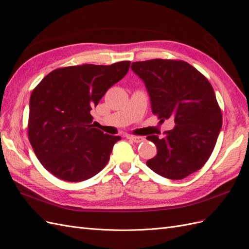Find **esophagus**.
Instances as JSON below:
<instances>
[{
    "instance_id": "esophagus-1",
    "label": "esophagus",
    "mask_w": 249,
    "mask_h": 249,
    "mask_svg": "<svg viewBox=\"0 0 249 249\" xmlns=\"http://www.w3.org/2000/svg\"><path fill=\"white\" fill-rule=\"evenodd\" d=\"M127 139L134 141L135 143H140L142 141H144V138L140 136H127Z\"/></svg>"
}]
</instances>
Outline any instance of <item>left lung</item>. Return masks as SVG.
Wrapping results in <instances>:
<instances>
[{
  "mask_svg": "<svg viewBox=\"0 0 249 249\" xmlns=\"http://www.w3.org/2000/svg\"><path fill=\"white\" fill-rule=\"evenodd\" d=\"M131 69L144 82L154 114L176 123L164 138L146 137L158 149L147 166L170 179H182L199 170L212 154L222 126L212 85L182 60L153 59L134 62Z\"/></svg>",
  "mask_w": 249,
  "mask_h": 249,
  "instance_id": "1",
  "label": "left lung"
}]
</instances>
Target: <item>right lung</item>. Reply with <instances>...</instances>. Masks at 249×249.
<instances>
[{"mask_svg":"<svg viewBox=\"0 0 249 249\" xmlns=\"http://www.w3.org/2000/svg\"><path fill=\"white\" fill-rule=\"evenodd\" d=\"M130 64L62 67L51 71L34 88L28 136L37 159L53 176L82 182L106 166L120 137L93 127L90 111L125 76Z\"/></svg>","mask_w":249,"mask_h":249,"instance_id":"right-lung-1","label":"right lung"}]
</instances>
